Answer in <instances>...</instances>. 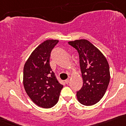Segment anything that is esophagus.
Segmentation results:
<instances>
[{"instance_id":"1","label":"esophagus","mask_w":126,"mask_h":126,"mask_svg":"<svg viewBox=\"0 0 126 126\" xmlns=\"http://www.w3.org/2000/svg\"><path fill=\"white\" fill-rule=\"evenodd\" d=\"M64 82H65V83L66 84H68L69 82V79H66L65 81H64Z\"/></svg>"}]
</instances>
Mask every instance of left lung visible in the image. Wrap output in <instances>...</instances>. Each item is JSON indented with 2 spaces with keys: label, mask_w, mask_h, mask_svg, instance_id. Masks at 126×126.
Masks as SVG:
<instances>
[{
  "label": "left lung",
  "mask_w": 126,
  "mask_h": 126,
  "mask_svg": "<svg viewBox=\"0 0 126 126\" xmlns=\"http://www.w3.org/2000/svg\"><path fill=\"white\" fill-rule=\"evenodd\" d=\"M68 44L78 51L79 57L83 85L77 92V99L84 105H93L103 97L109 85L108 62L100 50L87 40H75Z\"/></svg>",
  "instance_id": "obj_1"
}]
</instances>
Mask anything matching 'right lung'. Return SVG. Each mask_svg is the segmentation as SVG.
<instances>
[{
	"label": "right lung",
	"mask_w": 126,
	"mask_h": 126,
	"mask_svg": "<svg viewBox=\"0 0 126 126\" xmlns=\"http://www.w3.org/2000/svg\"><path fill=\"white\" fill-rule=\"evenodd\" d=\"M58 42L49 39L40 44L32 52L23 69L26 92L36 105L44 108H50L57 103L63 87L49 64L51 52Z\"/></svg>",
	"instance_id": "add662e5"
}]
</instances>
